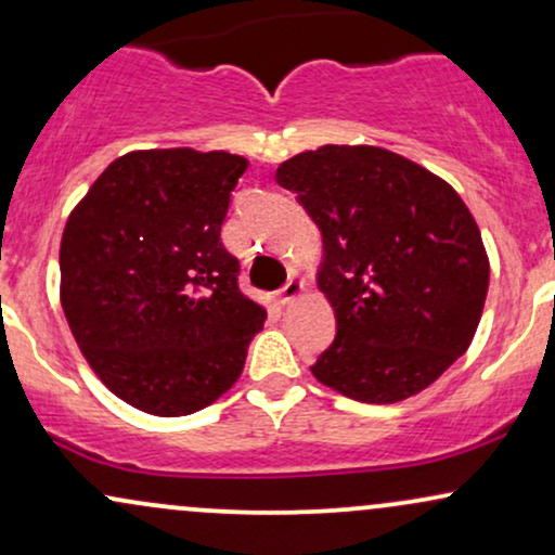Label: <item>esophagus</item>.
<instances>
[{"mask_svg": "<svg viewBox=\"0 0 555 555\" xmlns=\"http://www.w3.org/2000/svg\"><path fill=\"white\" fill-rule=\"evenodd\" d=\"M302 292H305V282L299 276H295V273H292L289 282H286L282 289H279V302H282V305L295 302V299L302 295Z\"/></svg>", "mask_w": 555, "mask_h": 555, "instance_id": "34e87169", "label": "esophagus"}]
</instances>
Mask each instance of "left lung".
Here are the masks:
<instances>
[{"instance_id": "1", "label": "left lung", "mask_w": 555, "mask_h": 555, "mask_svg": "<svg viewBox=\"0 0 555 555\" xmlns=\"http://www.w3.org/2000/svg\"><path fill=\"white\" fill-rule=\"evenodd\" d=\"M323 235L318 289L336 341L310 366L362 403H398L468 349L489 292V256L457 191L370 144H325L279 165Z\"/></svg>"}]
</instances>
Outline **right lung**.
I'll return each instance as SVG.
<instances>
[{
	"mask_svg": "<svg viewBox=\"0 0 555 555\" xmlns=\"http://www.w3.org/2000/svg\"><path fill=\"white\" fill-rule=\"evenodd\" d=\"M248 159L139 150L113 159L66 219V323L113 396L189 416L237 383L266 310L237 286L219 232Z\"/></svg>",
	"mask_w": 555,
	"mask_h": 555,
	"instance_id": "add662e5",
	"label": "right lung"
}]
</instances>
